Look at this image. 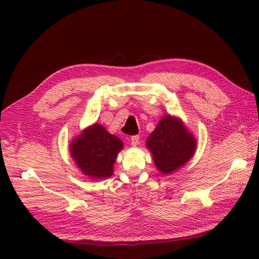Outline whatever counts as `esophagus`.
Instances as JSON below:
<instances>
[{
    "mask_svg": "<svg viewBox=\"0 0 259 259\" xmlns=\"http://www.w3.org/2000/svg\"><path fill=\"white\" fill-rule=\"evenodd\" d=\"M139 141H140L139 136H133V137H131V146H134V147L138 146L139 145Z\"/></svg>",
    "mask_w": 259,
    "mask_h": 259,
    "instance_id": "34e87169",
    "label": "esophagus"
}]
</instances>
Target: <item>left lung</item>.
Listing matches in <instances>:
<instances>
[{
	"instance_id": "left-lung-1",
	"label": "left lung",
	"mask_w": 259,
	"mask_h": 259,
	"mask_svg": "<svg viewBox=\"0 0 259 259\" xmlns=\"http://www.w3.org/2000/svg\"><path fill=\"white\" fill-rule=\"evenodd\" d=\"M156 167L163 175L174 172L194 156L197 141L179 118L164 115L147 139Z\"/></svg>"
}]
</instances>
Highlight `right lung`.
<instances>
[{
    "mask_svg": "<svg viewBox=\"0 0 259 259\" xmlns=\"http://www.w3.org/2000/svg\"><path fill=\"white\" fill-rule=\"evenodd\" d=\"M123 144L95 123L71 142L70 153L83 175L92 179L108 178L113 174V164Z\"/></svg>",
    "mask_w": 259,
    "mask_h": 259,
    "instance_id": "right-lung-1",
    "label": "right lung"
}]
</instances>
